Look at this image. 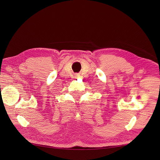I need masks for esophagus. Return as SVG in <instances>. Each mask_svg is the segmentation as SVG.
<instances>
[{
    "mask_svg": "<svg viewBox=\"0 0 160 160\" xmlns=\"http://www.w3.org/2000/svg\"><path fill=\"white\" fill-rule=\"evenodd\" d=\"M79 76H80L79 74H76V78H78Z\"/></svg>",
    "mask_w": 160,
    "mask_h": 160,
    "instance_id": "esophagus-1",
    "label": "esophagus"
}]
</instances>
